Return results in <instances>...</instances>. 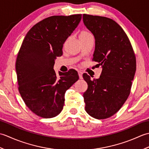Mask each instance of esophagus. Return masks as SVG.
Returning a JSON list of instances; mask_svg holds the SVG:
<instances>
[{
  "label": "esophagus",
  "mask_w": 149,
  "mask_h": 149,
  "mask_svg": "<svg viewBox=\"0 0 149 149\" xmlns=\"http://www.w3.org/2000/svg\"><path fill=\"white\" fill-rule=\"evenodd\" d=\"M78 74H79V77L80 79H83V72L81 71H78Z\"/></svg>",
  "instance_id": "1"
}]
</instances>
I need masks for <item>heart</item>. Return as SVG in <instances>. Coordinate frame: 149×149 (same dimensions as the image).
Here are the masks:
<instances>
[{
  "mask_svg": "<svg viewBox=\"0 0 149 149\" xmlns=\"http://www.w3.org/2000/svg\"><path fill=\"white\" fill-rule=\"evenodd\" d=\"M91 34L90 33H88V31H82L81 32V33L79 34V38H84L88 36H90Z\"/></svg>",
  "mask_w": 149,
  "mask_h": 149,
  "instance_id": "heart-1",
  "label": "heart"
}]
</instances>
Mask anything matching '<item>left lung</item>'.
<instances>
[{"instance_id":"obj_1","label":"left lung","mask_w":149,"mask_h":149,"mask_svg":"<svg viewBox=\"0 0 149 149\" xmlns=\"http://www.w3.org/2000/svg\"><path fill=\"white\" fill-rule=\"evenodd\" d=\"M83 22L94 35L93 61L102 66L99 79L91 80L83 94L85 110L97 119H106L118 111L130 94L136 61L134 50L124 31L109 18L84 14Z\"/></svg>"}]
</instances>
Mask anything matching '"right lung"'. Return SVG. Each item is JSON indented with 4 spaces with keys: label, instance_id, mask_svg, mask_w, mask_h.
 <instances>
[{
    "label": "right lung",
    "instance_id": "obj_1",
    "mask_svg": "<svg viewBox=\"0 0 149 149\" xmlns=\"http://www.w3.org/2000/svg\"><path fill=\"white\" fill-rule=\"evenodd\" d=\"M81 18L78 14L43 19L28 31L18 51L15 66L19 93L28 108L42 118L61 112L66 91L79 79L74 69L59 72L58 77L53 66Z\"/></svg>",
    "mask_w": 149,
    "mask_h": 149
}]
</instances>
